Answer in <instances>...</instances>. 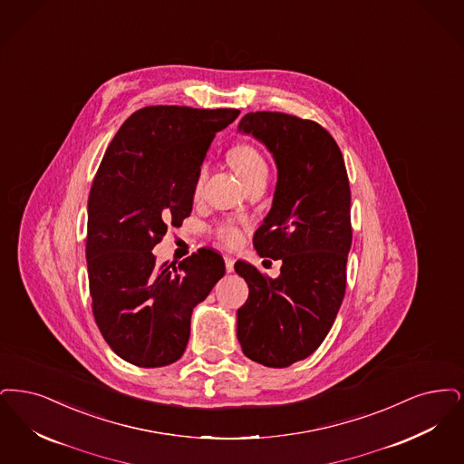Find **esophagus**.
<instances>
[{"mask_svg":"<svg viewBox=\"0 0 464 464\" xmlns=\"http://www.w3.org/2000/svg\"><path fill=\"white\" fill-rule=\"evenodd\" d=\"M225 268H227V272H234V258L232 256H225Z\"/></svg>","mask_w":464,"mask_h":464,"instance_id":"esophagus-1","label":"esophagus"}]
</instances>
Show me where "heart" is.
Segmentation results:
<instances>
[{
    "label": "heart",
    "mask_w": 464,
    "mask_h": 464,
    "mask_svg": "<svg viewBox=\"0 0 464 464\" xmlns=\"http://www.w3.org/2000/svg\"><path fill=\"white\" fill-rule=\"evenodd\" d=\"M228 161L234 166V169L237 171L242 181L258 171L266 169V162L263 160L262 154L253 145H247V143H239V145L232 147L228 152ZM204 175H206V169L202 168L199 179H198V185H201ZM218 239L227 246H234L239 242L241 236L234 225H223L218 228Z\"/></svg>",
    "instance_id": "1"
}]
</instances>
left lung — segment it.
I'll return each mask as SVG.
<instances>
[{
	"mask_svg": "<svg viewBox=\"0 0 464 464\" xmlns=\"http://www.w3.org/2000/svg\"><path fill=\"white\" fill-rule=\"evenodd\" d=\"M237 131L262 141L277 166L272 208L253 244L260 256L283 262L277 279L234 265L249 287L237 340L247 359L287 367L321 346L342 306L352 246L348 175L338 143L317 122L249 112Z\"/></svg>",
	"mask_w": 464,
	"mask_h": 464,
	"instance_id": "obj_1",
	"label": "left lung"
}]
</instances>
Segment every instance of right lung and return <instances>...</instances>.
<instances>
[{
    "instance_id": "1",
    "label": "right lung",
    "mask_w": 464,
    "mask_h": 464,
    "mask_svg": "<svg viewBox=\"0 0 464 464\" xmlns=\"http://www.w3.org/2000/svg\"><path fill=\"white\" fill-rule=\"evenodd\" d=\"M237 116V109L143 107L103 154L88 198L86 263L95 323L126 362H177L194 306L225 276L222 255L209 247L179 266L158 265L152 249L190 215L206 152Z\"/></svg>"
}]
</instances>
